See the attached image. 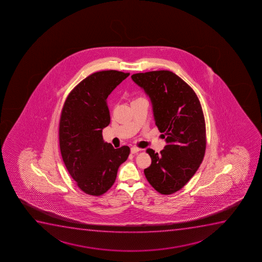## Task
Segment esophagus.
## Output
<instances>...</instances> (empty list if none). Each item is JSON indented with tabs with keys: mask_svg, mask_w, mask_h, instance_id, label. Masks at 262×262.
Listing matches in <instances>:
<instances>
[{
	"mask_svg": "<svg viewBox=\"0 0 262 262\" xmlns=\"http://www.w3.org/2000/svg\"><path fill=\"white\" fill-rule=\"evenodd\" d=\"M139 151H140V149H139V147L133 146V147L130 148V152H132V154H137V152Z\"/></svg>",
	"mask_w": 262,
	"mask_h": 262,
	"instance_id": "esophagus-1",
	"label": "esophagus"
}]
</instances>
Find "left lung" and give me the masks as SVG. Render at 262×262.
Here are the masks:
<instances>
[{"label":"left lung","instance_id":"left-lung-1","mask_svg":"<svg viewBox=\"0 0 262 262\" xmlns=\"http://www.w3.org/2000/svg\"><path fill=\"white\" fill-rule=\"evenodd\" d=\"M151 100L155 124L166 145L160 154L148 148L151 166L144 170L149 183L162 194L176 193L194 176L206 148L203 110L194 90L172 72L133 74Z\"/></svg>","mask_w":262,"mask_h":262}]
</instances>
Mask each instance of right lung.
Returning <instances> with one entry per match:
<instances>
[{
	"label": "right lung",
	"instance_id": "right-lung-1",
	"mask_svg": "<svg viewBox=\"0 0 262 262\" xmlns=\"http://www.w3.org/2000/svg\"><path fill=\"white\" fill-rule=\"evenodd\" d=\"M128 73L96 72L80 81L66 100L59 121V147L68 172L86 194L101 195L111 188L129 156L127 145L115 149L102 139L111 123L107 98Z\"/></svg>",
	"mask_w": 262,
	"mask_h": 262
}]
</instances>
